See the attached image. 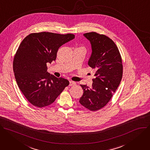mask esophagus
Wrapping results in <instances>:
<instances>
[{
    "instance_id": "esophagus-1",
    "label": "esophagus",
    "mask_w": 150,
    "mask_h": 150,
    "mask_svg": "<svg viewBox=\"0 0 150 150\" xmlns=\"http://www.w3.org/2000/svg\"><path fill=\"white\" fill-rule=\"evenodd\" d=\"M75 85H76V82H74L73 81H70V83H69L70 86H73Z\"/></svg>"
}]
</instances>
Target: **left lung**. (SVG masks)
Masks as SVG:
<instances>
[{"mask_svg":"<svg viewBox=\"0 0 150 150\" xmlns=\"http://www.w3.org/2000/svg\"><path fill=\"white\" fill-rule=\"evenodd\" d=\"M83 36L90 42L92 53L88 65L95 69L92 87L81 85L83 94L79 103L91 111L104 107L110 100L122 80L123 65L119 49L107 36L95 32Z\"/></svg>","mask_w":150,"mask_h":150,"instance_id":"left-lung-1","label":"left lung"}]
</instances>
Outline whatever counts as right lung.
<instances>
[{"label":"right lung","mask_w":150,"mask_h":150,"mask_svg":"<svg viewBox=\"0 0 150 150\" xmlns=\"http://www.w3.org/2000/svg\"><path fill=\"white\" fill-rule=\"evenodd\" d=\"M74 39L72 34L41 32L31 33L21 43L13 59V73L20 89L32 105H51L69 85L67 79L47 73L46 64L55 61L58 49Z\"/></svg>","instance_id":"obj_1"}]
</instances>
